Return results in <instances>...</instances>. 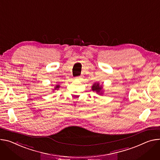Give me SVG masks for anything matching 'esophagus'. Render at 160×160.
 Wrapping results in <instances>:
<instances>
[{"mask_svg": "<svg viewBox=\"0 0 160 160\" xmlns=\"http://www.w3.org/2000/svg\"><path fill=\"white\" fill-rule=\"evenodd\" d=\"M75 80H80V77H76V78H75Z\"/></svg>", "mask_w": 160, "mask_h": 160, "instance_id": "34e87169", "label": "esophagus"}]
</instances>
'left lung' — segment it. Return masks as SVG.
<instances>
[{
  "label": "left lung",
  "instance_id": "1",
  "mask_svg": "<svg viewBox=\"0 0 160 160\" xmlns=\"http://www.w3.org/2000/svg\"><path fill=\"white\" fill-rule=\"evenodd\" d=\"M102 89H103V86L101 85H99V83L96 82L94 83L92 86V90L100 95L103 94Z\"/></svg>",
  "mask_w": 160,
  "mask_h": 160
}]
</instances>
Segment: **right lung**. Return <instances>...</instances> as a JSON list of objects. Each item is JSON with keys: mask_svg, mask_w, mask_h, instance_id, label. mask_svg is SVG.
Here are the masks:
<instances>
[{"mask_svg": "<svg viewBox=\"0 0 160 160\" xmlns=\"http://www.w3.org/2000/svg\"><path fill=\"white\" fill-rule=\"evenodd\" d=\"M59 88H60V85H57L55 87V88H54L53 91H54V90H58V89H59Z\"/></svg>", "mask_w": 160, "mask_h": 160, "instance_id": "obj_1", "label": "right lung"}]
</instances>
